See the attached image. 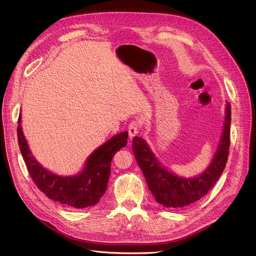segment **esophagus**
Masks as SVG:
<instances>
[{
  "label": "esophagus",
  "mask_w": 256,
  "mask_h": 256,
  "mask_svg": "<svg viewBox=\"0 0 256 256\" xmlns=\"http://www.w3.org/2000/svg\"><path fill=\"white\" fill-rule=\"evenodd\" d=\"M141 130V122L138 120H131L128 125V134L130 138H134L136 134H138Z\"/></svg>",
  "instance_id": "34e87169"
}]
</instances>
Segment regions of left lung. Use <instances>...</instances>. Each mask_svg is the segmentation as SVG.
<instances>
[{"label":"left lung","instance_id":"1","mask_svg":"<svg viewBox=\"0 0 256 256\" xmlns=\"http://www.w3.org/2000/svg\"><path fill=\"white\" fill-rule=\"evenodd\" d=\"M226 116L220 144L212 162L206 171L196 178H182L162 168L147 146L144 138L134 136L132 150L156 202L164 207L182 208L204 198L219 180L228 162L230 144V104H226Z\"/></svg>","mask_w":256,"mask_h":256}]
</instances>
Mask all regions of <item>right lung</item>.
<instances>
[{
  "instance_id": "right-lung-1",
  "label": "right lung",
  "mask_w": 256,
  "mask_h": 256,
  "mask_svg": "<svg viewBox=\"0 0 256 256\" xmlns=\"http://www.w3.org/2000/svg\"><path fill=\"white\" fill-rule=\"evenodd\" d=\"M17 127L18 143L23 160L33 182L46 196L68 207L85 208L95 205L106 190L111 161L116 152L127 144L128 132H120L92 152L82 173L76 176H58L44 168L30 154L20 125Z\"/></svg>"
}]
</instances>
